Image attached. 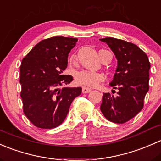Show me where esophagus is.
Wrapping results in <instances>:
<instances>
[{"label":"esophagus","instance_id":"34e87169","mask_svg":"<svg viewBox=\"0 0 161 161\" xmlns=\"http://www.w3.org/2000/svg\"><path fill=\"white\" fill-rule=\"evenodd\" d=\"M92 91V89L89 88V87H82V92L84 94H87V93H89Z\"/></svg>","mask_w":161,"mask_h":161}]
</instances>
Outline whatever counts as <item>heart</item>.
<instances>
[{
    "instance_id": "1",
    "label": "heart",
    "mask_w": 161,
    "mask_h": 161,
    "mask_svg": "<svg viewBox=\"0 0 161 161\" xmlns=\"http://www.w3.org/2000/svg\"><path fill=\"white\" fill-rule=\"evenodd\" d=\"M74 58H75V56H73V59ZM104 80L105 77L102 74L89 70L80 71L77 73L75 76V81L77 84L87 87H95Z\"/></svg>"
}]
</instances>
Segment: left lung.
<instances>
[{
  "label": "left lung",
  "instance_id": "left-lung-1",
  "mask_svg": "<svg viewBox=\"0 0 161 161\" xmlns=\"http://www.w3.org/2000/svg\"><path fill=\"white\" fill-rule=\"evenodd\" d=\"M100 40L107 43L118 60L110 86L119 90L116 94L104 93L101 111L110 122L125 123L143 108L144 97L149 91L150 61L135 44L110 37Z\"/></svg>",
  "mask_w": 161,
  "mask_h": 161
}]
</instances>
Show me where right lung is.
Wrapping results in <instances>:
<instances>
[{"label": "right lung", "mask_w": 161, "mask_h": 161, "mask_svg": "<svg viewBox=\"0 0 161 161\" xmlns=\"http://www.w3.org/2000/svg\"><path fill=\"white\" fill-rule=\"evenodd\" d=\"M76 38L56 36L34 46L20 67L23 112L38 128L59 126L67 117L69 106L81 94V87L64 85L73 80L64 75L67 58L76 46Z\"/></svg>", "instance_id": "1"}]
</instances>
